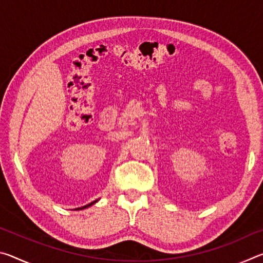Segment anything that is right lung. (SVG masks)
<instances>
[{"mask_svg": "<svg viewBox=\"0 0 263 263\" xmlns=\"http://www.w3.org/2000/svg\"><path fill=\"white\" fill-rule=\"evenodd\" d=\"M97 201H99V199H96V201L91 202V203H89V204H87V205H84V206H82V208H78V209H75V210H82V209H87V208H89V206H91L92 204H95Z\"/></svg>", "mask_w": 263, "mask_h": 263, "instance_id": "right-lung-1", "label": "right lung"}]
</instances>
